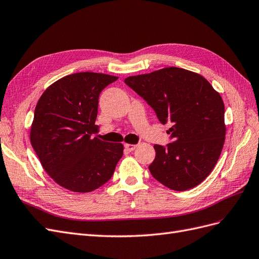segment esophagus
<instances>
[{"mask_svg":"<svg viewBox=\"0 0 259 259\" xmlns=\"http://www.w3.org/2000/svg\"><path fill=\"white\" fill-rule=\"evenodd\" d=\"M124 147H125V149H126L127 151H134L137 146L136 145H132V144H125Z\"/></svg>","mask_w":259,"mask_h":259,"instance_id":"34e87169","label":"esophagus"}]
</instances>
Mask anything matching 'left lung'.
<instances>
[{
	"mask_svg": "<svg viewBox=\"0 0 259 259\" xmlns=\"http://www.w3.org/2000/svg\"><path fill=\"white\" fill-rule=\"evenodd\" d=\"M124 82L153 108L163 125H170L166 133L174 142L153 146L151 175L175 191L200 185L215 167L225 143L219 93L204 76L177 67L132 75Z\"/></svg>",
	"mask_w": 259,
	"mask_h": 259,
	"instance_id": "1",
	"label": "left lung"
}]
</instances>
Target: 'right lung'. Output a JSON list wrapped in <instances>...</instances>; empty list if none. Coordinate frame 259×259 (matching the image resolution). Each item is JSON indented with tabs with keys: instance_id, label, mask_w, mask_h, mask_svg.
Masks as SVG:
<instances>
[{
	"instance_id": "obj_1",
	"label": "right lung",
	"mask_w": 259,
	"mask_h": 259,
	"mask_svg": "<svg viewBox=\"0 0 259 259\" xmlns=\"http://www.w3.org/2000/svg\"><path fill=\"white\" fill-rule=\"evenodd\" d=\"M119 77L79 72L54 82L38 99L30 142L44 170L72 192L98 189L113 175L123 155L121 143L92 138L98 125V97Z\"/></svg>"
}]
</instances>
